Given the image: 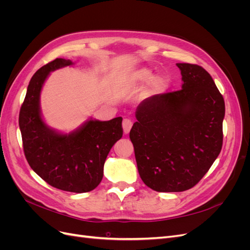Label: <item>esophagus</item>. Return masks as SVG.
<instances>
[{
	"label": "esophagus",
	"instance_id": "34e87169",
	"mask_svg": "<svg viewBox=\"0 0 250 250\" xmlns=\"http://www.w3.org/2000/svg\"><path fill=\"white\" fill-rule=\"evenodd\" d=\"M123 130H124V133L125 134H127V133H129V131H130V129H131V127H132V122H131V120H129V119H124L123 120Z\"/></svg>",
	"mask_w": 250,
	"mask_h": 250
}]
</instances>
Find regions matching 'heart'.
<instances>
[{
  "mask_svg": "<svg viewBox=\"0 0 250 250\" xmlns=\"http://www.w3.org/2000/svg\"><path fill=\"white\" fill-rule=\"evenodd\" d=\"M135 81L141 83V84H147L151 83V92L154 94H160L165 92L169 86V81L166 77H156L155 74L149 69H143L139 71L134 77Z\"/></svg>",
  "mask_w": 250,
  "mask_h": 250,
  "instance_id": "1",
  "label": "heart"
}]
</instances>
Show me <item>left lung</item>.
I'll return each mask as SVG.
<instances>
[{
  "instance_id": "left-lung-1",
  "label": "left lung",
  "mask_w": 250,
  "mask_h": 250,
  "mask_svg": "<svg viewBox=\"0 0 250 250\" xmlns=\"http://www.w3.org/2000/svg\"><path fill=\"white\" fill-rule=\"evenodd\" d=\"M183 86L144 100L129 132L140 176L156 192L197 185L220 153L225 104L210 75L177 63Z\"/></svg>"
}]
</instances>
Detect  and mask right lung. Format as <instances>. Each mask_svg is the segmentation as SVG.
<instances>
[{
    "mask_svg": "<svg viewBox=\"0 0 250 250\" xmlns=\"http://www.w3.org/2000/svg\"><path fill=\"white\" fill-rule=\"evenodd\" d=\"M73 62L56 58L42 66L29 82L19 124L26 160L47 184L59 190L85 193L101 183L105 160L123 135L122 118L89 120L70 134L57 133L43 123L40 95L50 72Z\"/></svg>",
    "mask_w": 250,
    "mask_h": 250,
    "instance_id": "add662e5",
    "label": "right lung"
}]
</instances>
